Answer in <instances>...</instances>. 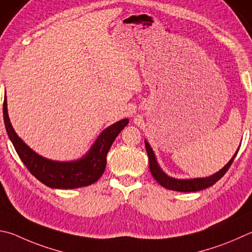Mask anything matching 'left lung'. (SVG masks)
I'll list each match as a JSON object with an SVG mask.
<instances>
[{
  "mask_svg": "<svg viewBox=\"0 0 252 252\" xmlns=\"http://www.w3.org/2000/svg\"><path fill=\"white\" fill-rule=\"evenodd\" d=\"M144 142H145L146 153H148V157H149L150 171H151V174L153 175V177L155 178V181H157L159 185H162L167 189L184 191V193L202 190V189H207V187L213 186L215 183L220 180V178L225 175L226 172L229 170V167L232 164V162H234L238 151H239V149H238L237 152L235 153L234 157L231 158L230 161L228 162L220 171L215 173L212 176L203 177V178H189V180H178V178H174L166 175V174L162 171V168L159 167V165L157 162V158H155V154L153 152L152 148H151V145L148 143V141H144Z\"/></svg>",
  "mask_w": 252,
  "mask_h": 252,
  "instance_id": "left-lung-1",
  "label": "left lung"
}]
</instances>
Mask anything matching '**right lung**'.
I'll use <instances>...</instances> for the list:
<instances>
[{"instance_id": "right-lung-1", "label": "right lung", "mask_w": 252, "mask_h": 252, "mask_svg": "<svg viewBox=\"0 0 252 252\" xmlns=\"http://www.w3.org/2000/svg\"><path fill=\"white\" fill-rule=\"evenodd\" d=\"M3 118L8 138L27 170L43 184L62 189H78L97 182L106 170L107 154L113 141L129 123V119H123L104 129L88 153L77 161L58 162L40 157L16 134L8 118L6 97L3 102Z\"/></svg>"}]
</instances>
